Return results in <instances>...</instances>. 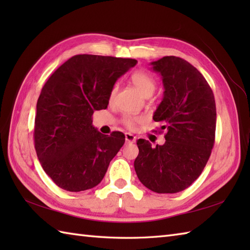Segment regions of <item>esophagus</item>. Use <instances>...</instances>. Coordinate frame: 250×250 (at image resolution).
Instances as JSON below:
<instances>
[{"mask_svg": "<svg viewBox=\"0 0 250 250\" xmlns=\"http://www.w3.org/2000/svg\"><path fill=\"white\" fill-rule=\"evenodd\" d=\"M125 143H134L135 142V140H136V137L133 135V134H131V133H125Z\"/></svg>", "mask_w": 250, "mask_h": 250, "instance_id": "34e87169", "label": "esophagus"}]
</instances>
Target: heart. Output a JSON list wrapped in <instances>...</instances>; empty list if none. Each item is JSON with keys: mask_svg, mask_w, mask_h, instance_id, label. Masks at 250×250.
<instances>
[{"mask_svg": "<svg viewBox=\"0 0 250 250\" xmlns=\"http://www.w3.org/2000/svg\"><path fill=\"white\" fill-rule=\"evenodd\" d=\"M131 82L136 87V89L139 90L143 95H145V97L151 95L153 91L156 90V81L153 79L151 75H149V74L144 71H136L132 74ZM116 90H117L116 87L111 90L110 99L114 98ZM122 121H124V125L125 126H128L130 129H133L137 122L142 121V118L141 117H134V116H125Z\"/></svg>", "mask_w": 250, "mask_h": 250, "instance_id": "b5f03b06", "label": "heart"}]
</instances>
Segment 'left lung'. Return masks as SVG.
<instances>
[{
	"instance_id": "left-lung-1",
	"label": "left lung",
	"mask_w": 250,
	"mask_h": 250,
	"mask_svg": "<svg viewBox=\"0 0 250 250\" xmlns=\"http://www.w3.org/2000/svg\"><path fill=\"white\" fill-rule=\"evenodd\" d=\"M150 64L164 92L153 120L167 130L166 143L136 142L134 168L141 183L157 193H176L192 184L208 161L215 143L216 103L203 75L182 58L163 57Z\"/></svg>"
}]
</instances>
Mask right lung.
Masks as SVG:
<instances>
[{
    "mask_svg": "<svg viewBox=\"0 0 250 250\" xmlns=\"http://www.w3.org/2000/svg\"><path fill=\"white\" fill-rule=\"evenodd\" d=\"M134 59L77 55L44 84L36 104L34 143L46 174L71 192L98 186L109 162L125 144V134L104 135L92 125L95 110L105 109L120 76Z\"/></svg>",
    "mask_w": 250,
    "mask_h": 250,
    "instance_id": "right-lung-1",
    "label": "right lung"
}]
</instances>
